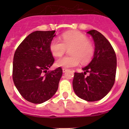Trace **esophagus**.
<instances>
[{
	"mask_svg": "<svg viewBox=\"0 0 129 129\" xmlns=\"http://www.w3.org/2000/svg\"><path fill=\"white\" fill-rule=\"evenodd\" d=\"M67 70H68V69H66V68H63V69H62V72H63V73H64V72H66V71H67Z\"/></svg>",
	"mask_w": 129,
	"mask_h": 129,
	"instance_id": "34e87169",
	"label": "esophagus"
}]
</instances>
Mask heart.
<instances>
[{
	"instance_id": "b5f03b06",
	"label": "heart",
	"mask_w": 129,
	"mask_h": 129,
	"mask_svg": "<svg viewBox=\"0 0 129 129\" xmlns=\"http://www.w3.org/2000/svg\"><path fill=\"white\" fill-rule=\"evenodd\" d=\"M62 41L54 39L50 44V50L54 56L61 57L66 49L72 47L70 50L71 56L63 57L56 61V66L66 68L79 65L81 60L83 63L89 62L94 52V48L88 37L77 31L65 32L62 36Z\"/></svg>"
}]
</instances>
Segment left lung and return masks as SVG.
Instances as JSON below:
<instances>
[{
	"instance_id": "obj_1",
	"label": "left lung",
	"mask_w": 129,
	"mask_h": 129,
	"mask_svg": "<svg viewBox=\"0 0 129 129\" xmlns=\"http://www.w3.org/2000/svg\"><path fill=\"white\" fill-rule=\"evenodd\" d=\"M87 33L94 41L93 57L82 69L84 72H75L72 85L79 98L93 102L104 98L112 88L116 74L117 57L111 44L102 34L95 30ZM87 72L89 75L87 76Z\"/></svg>"
}]
</instances>
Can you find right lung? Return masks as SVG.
Masks as SVG:
<instances>
[{
	"label": "right lung",
	"instance_id": "obj_1",
	"mask_svg": "<svg viewBox=\"0 0 129 129\" xmlns=\"http://www.w3.org/2000/svg\"><path fill=\"white\" fill-rule=\"evenodd\" d=\"M55 30L35 31L19 45L14 54L12 78L17 89L30 102L42 104L56 93L62 69L47 71L54 58L50 44Z\"/></svg>",
	"mask_w": 129,
	"mask_h": 129
}]
</instances>
